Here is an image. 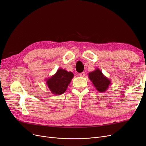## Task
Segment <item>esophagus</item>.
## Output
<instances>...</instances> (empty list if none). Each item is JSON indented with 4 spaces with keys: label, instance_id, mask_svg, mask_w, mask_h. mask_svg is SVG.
Listing matches in <instances>:
<instances>
[{
    "label": "esophagus",
    "instance_id": "34e87169",
    "mask_svg": "<svg viewBox=\"0 0 146 146\" xmlns=\"http://www.w3.org/2000/svg\"><path fill=\"white\" fill-rule=\"evenodd\" d=\"M79 75H80V77H84V76H85V72H81V73H80V74H79Z\"/></svg>",
    "mask_w": 146,
    "mask_h": 146
}]
</instances>
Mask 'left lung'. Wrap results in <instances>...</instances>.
Returning <instances> with one entry per match:
<instances>
[{
    "label": "left lung",
    "instance_id": "obj_1",
    "mask_svg": "<svg viewBox=\"0 0 146 146\" xmlns=\"http://www.w3.org/2000/svg\"><path fill=\"white\" fill-rule=\"evenodd\" d=\"M88 75L93 86L100 92L102 93L107 91L111 83V80L105 76L99 68H96L95 71L89 72Z\"/></svg>",
    "mask_w": 146,
    "mask_h": 146
}]
</instances>
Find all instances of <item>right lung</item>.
Masks as SVG:
<instances>
[{"instance_id": "right-lung-1", "label": "right lung", "mask_w": 146, "mask_h": 146, "mask_svg": "<svg viewBox=\"0 0 146 146\" xmlns=\"http://www.w3.org/2000/svg\"><path fill=\"white\" fill-rule=\"evenodd\" d=\"M73 77L74 74L72 72L60 68L55 74L45 79L46 84L53 94L60 95L66 90Z\"/></svg>"}]
</instances>
